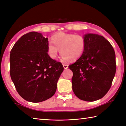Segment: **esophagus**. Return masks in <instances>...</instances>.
Wrapping results in <instances>:
<instances>
[{"mask_svg":"<svg viewBox=\"0 0 126 126\" xmlns=\"http://www.w3.org/2000/svg\"><path fill=\"white\" fill-rule=\"evenodd\" d=\"M63 66L65 69H66L68 68V66H68V65L67 64H63Z\"/></svg>","mask_w":126,"mask_h":126,"instance_id":"1","label":"esophagus"}]
</instances>
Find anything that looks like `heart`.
I'll return each mask as SVG.
<instances>
[{
  "label": "heart",
  "instance_id": "heart-1",
  "mask_svg": "<svg viewBox=\"0 0 126 126\" xmlns=\"http://www.w3.org/2000/svg\"><path fill=\"white\" fill-rule=\"evenodd\" d=\"M52 42L47 46V54L51 59H57L59 50L64 61H77L83 54L85 48V40L80 34L65 33L61 32L52 37Z\"/></svg>",
  "mask_w": 126,
  "mask_h": 126
}]
</instances>
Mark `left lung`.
I'll use <instances>...</instances> for the list:
<instances>
[{
  "label": "left lung",
  "instance_id": "8db88e82",
  "mask_svg": "<svg viewBox=\"0 0 126 126\" xmlns=\"http://www.w3.org/2000/svg\"><path fill=\"white\" fill-rule=\"evenodd\" d=\"M85 48L81 57L70 65L73 90L80 99L93 102L110 89L116 71L115 54L110 42L100 35H85Z\"/></svg>",
  "mask_w": 126,
  "mask_h": 126
}]
</instances>
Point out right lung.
<instances>
[{
    "label": "right lung",
    "instance_id": "obj_1",
    "mask_svg": "<svg viewBox=\"0 0 126 126\" xmlns=\"http://www.w3.org/2000/svg\"><path fill=\"white\" fill-rule=\"evenodd\" d=\"M48 38L37 32L22 36L10 54V75L16 91L28 102L45 101L55 94L63 70L60 62L47 54Z\"/></svg>",
    "mask_w": 126,
    "mask_h": 126
}]
</instances>
